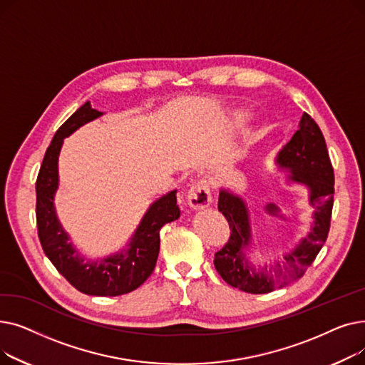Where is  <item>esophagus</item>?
<instances>
[{
  "label": "esophagus",
  "mask_w": 365,
  "mask_h": 365,
  "mask_svg": "<svg viewBox=\"0 0 365 365\" xmlns=\"http://www.w3.org/2000/svg\"><path fill=\"white\" fill-rule=\"evenodd\" d=\"M212 190H210V185L207 180L195 182L190 186L187 192V204L190 207L195 210H202L212 204Z\"/></svg>",
  "instance_id": "obj_1"
}]
</instances>
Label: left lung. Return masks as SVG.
<instances>
[{
	"label": "left lung",
	"mask_w": 365,
	"mask_h": 365,
	"mask_svg": "<svg viewBox=\"0 0 365 365\" xmlns=\"http://www.w3.org/2000/svg\"><path fill=\"white\" fill-rule=\"evenodd\" d=\"M275 163L290 173L287 176L289 185L296 183L308 189V201L314 212L309 234L274 267L255 266L248 256L253 240L250 210L244 198L225 187L219 192L217 208L232 232L222 250L215 255V266L229 285L252 294L271 293L302 278L319 253L330 229L334 173L322 133L306 112L302 115L299 130L278 152Z\"/></svg>",
	"instance_id": "obj_1"
}]
</instances>
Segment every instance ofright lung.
<instances>
[{"label": "right lung", "instance_id": "1", "mask_svg": "<svg viewBox=\"0 0 365 365\" xmlns=\"http://www.w3.org/2000/svg\"><path fill=\"white\" fill-rule=\"evenodd\" d=\"M102 115L86 102L56 131L36 179V226L46 256L69 284L84 294L112 297L136 290L148 279L160 253V229L179 219L180 208L176 189L160 197L149 205L125 248L102 259L88 260L69 242L54 208L59 153L65 138Z\"/></svg>", "mask_w": 365, "mask_h": 365}]
</instances>
